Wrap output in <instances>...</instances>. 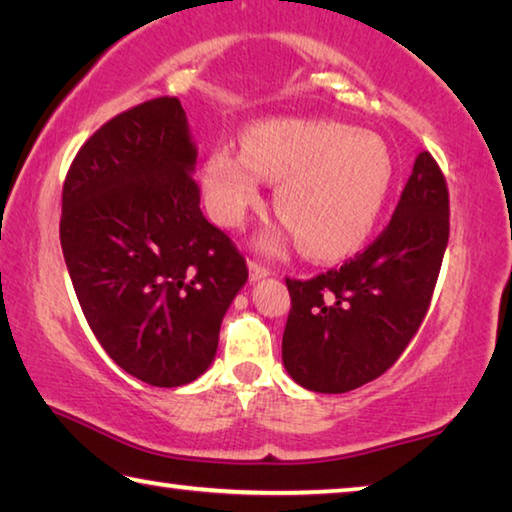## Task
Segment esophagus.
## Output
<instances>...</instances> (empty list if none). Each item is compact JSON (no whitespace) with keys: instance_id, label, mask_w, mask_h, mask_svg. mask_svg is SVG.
I'll use <instances>...</instances> for the list:
<instances>
[{"instance_id":"1","label":"esophagus","mask_w":512,"mask_h":512,"mask_svg":"<svg viewBox=\"0 0 512 512\" xmlns=\"http://www.w3.org/2000/svg\"><path fill=\"white\" fill-rule=\"evenodd\" d=\"M248 273H250V282H259V280H264V277L271 275V271H268L266 266L257 264V262H248Z\"/></svg>"}]
</instances>
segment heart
I'll return each instance as SVG.
<instances>
[{
    "label": "heart",
    "mask_w": 512,
    "mask_h": 512,
    "mask_svg": "<svg viewBox=\"0 0 512 512\" xmlns=\"http://www.w3.org/2000/svg\"><path fill=\"white\" fill-rule=\"evenodd\" d=\"M395 162L379 135L314 119L250 124L241 153L219 144L203 167L205 201L228 228L262 201V180L275 185L273 205L302 253L339 259L366 244L391 194ZM268 239L266 246H273Z\"/></svg>",
    "instance_id": "obj_1"
}]
</instances>
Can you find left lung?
<instances>
[{
  "label": "left lung",
  "instance_id": "left-lung-1",
  "mask_svg": "<svg viewBox=\"0 0 512 512\" xmlns=\"http://www.w3.org/2000/svg\"><path fill=\"white\" fill-rule=\"evenodd\" d=\"M447 239V185L422 151L391 223L363 253L314 280H287L282 363L291 379L348 393L384 375L427 314Z\"/></svg>",
  "mask_w": 512,
  "mask_h": 512
}]
</instances>
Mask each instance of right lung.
<instances>
[{"label": "right lung", "mask_w": 512, "mask_h": 512, "mask_svg": "<svg viewBox=\"0 0 512 512\" xmlns=\"http://www.w3.org/2000/svg\"><path fill=\"white\" fill-rule=\"evenodd\" d=\"M183 106L146 101L81 146L63 185L60 246L101 348L128 375L173 388L201 377L244 257L201 212Z\"/></svg>", "instance_id": "1"}]
</instances>
